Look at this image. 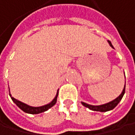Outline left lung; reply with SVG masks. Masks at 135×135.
Here are the masks:
<instances>
[{
	"label": "left lung",
	"mask_w": 135,
	"mask_h": 135,
	"mask_svg": "<svg viewBox=\"0 0 135 135\" xmlns=\"http://www.w3.org/2000/svg\"><path fill=\"white\" fill-rule=\"evenodd\" d=\"M108 43L110 45V47H112L113 48H114L113 46V44H112V43L110 41H108ZM125 84H126V82H125ZM124 93H125V84H124V88H123V89L122 91L121 94H120L117 98H115L114 100H113V101H111V102H109L108 103L102 104V105H89L88 103H85L84 102H81V104L84 106H85V107H87L89 109L93 110V111H98V112H107V111H110V110L113 109L119 104V102L121 101L122 98H123Z\"/></svg>",
	"instance_id": "8db88e82"
}]
</instances>
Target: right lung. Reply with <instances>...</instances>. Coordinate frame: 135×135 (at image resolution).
Returning <instances> with one entry per match:
<instances>
[{
    "mask_svg": "<svg viewBox=\"0 0 135 135\" xmlns=\"http://www.w3.org/2000/svg\"><path fill=\"white\" fill-rule=\"evenodd\" d=\"M9 94H10V97L12 99V101L14 102V103L20 109H22L23 112L26 113H30V114H38V113H44L47 110H48L50 108H51L53 105H55L56 102H57V97L59 95V90L57 91V93L55 97L54 98V99L48 104L47 105H42V106H38V107H34V106H30L24 102H22L17 99H15L14 97L12 96V94H10V89H9Z\"/></svg>",
    "mask_w": 135,
    "mask_h": 135,
    "instance_id": "obj_1",
    "label": "right lung"
}]
</instances>
